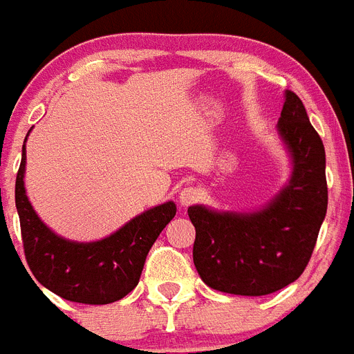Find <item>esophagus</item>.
<instances>
[{"label":"esophagus","mask_w":354,"mask_h":354,"mask_svg":"<svg viewBox=\"0 0 354 354\" xmlns=\"http://www.w3.org/2000/svg\"><path fill=\"white\" fill-rule=\"evenodd\" d=\"M200 191L196 189V187H185L180 191V196H178V200H180V205L183 207H189V205H194L196 201L200 200Z\"/></svg>","instance_id":"1"}]
</instances>
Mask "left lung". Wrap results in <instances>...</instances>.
<instances>
[{"instance_id": "obj_1", "label": "left lung", "mask_w": 354, "mask_h": 354, "mask_svg": "<svg viewBox=\"0 0 354 354\" xmlns=\"http://www.w3.org/2000/svg\"><path fill=\"white\" fill-rule=\"evenodd\" d=\"M279 133L293 158L290 185L254 214L212 212L189 207L196 228L192 259L207 286L259 297L301 277L328 210L326 151L304 104L286 91Z\"/></svg>"}]
</instances>
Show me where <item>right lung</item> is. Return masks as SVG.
Masks as SVG:
<instances>
[{
  "label": "right lung",
  "instance_id": "obj_1",
  "mask_svg": "<svg viewBox=\"0 0 354 354\" xmlns=\"http://www.w3.org/2000/svg\"><path fill=\"white\" fill-rule=\"evenodd\" d=\"M25 147L16 176L23 252L32 275L55 295L81 304L120 301L140 281L145 257L174 218L172 201L136 216L126 227L97 243H71L55 236L37 218L25 194ZM39 288V286H37Z\"/></svg>",
  "mask_w": 354,
  "mask_h": 354
}]
</instances>
